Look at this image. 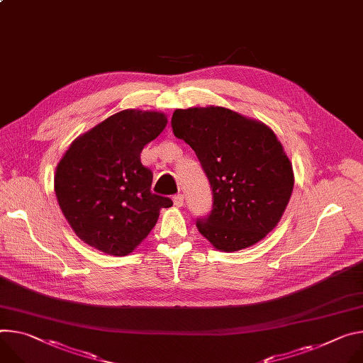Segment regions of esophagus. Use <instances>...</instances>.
Listing matches in <instances>:
<instances>
[{
	"label": "esophagus",
	"instance_id": "1",
	"mask_svg": "<svg viewBox=\"0 0 363 363\" xmlns=\"http://www.w3.org/2000/svg\"><path fill=\"white\" fill-rule=\"evenodd\" d=\"M174 203H175L177 207H182L184 206V195L181 192L174 195Z\"/></svg>",
	"mask_w": 363,
	"mask_h": 363
}]
</instances>
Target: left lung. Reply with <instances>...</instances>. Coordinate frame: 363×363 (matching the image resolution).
<instances>
[{
	"mask_svg": "<svg viewBox=\"0 0 363 363\" xmlns=\"http://www.w3.org/2000/svg\"><path fill=\"white\" fill-rule=\"evenodd\" d=\"M171 125L210 182L213 207L196 218L199 232L224 252L249 247L272 232L294 188L291 162L274 131L223 107L175 110Z\"/></svg>",
	"mask_w": 363,
	"mask_h": 363,
	"instance_id": "obj_1",
	"label": "left lung"
}]
</instances>
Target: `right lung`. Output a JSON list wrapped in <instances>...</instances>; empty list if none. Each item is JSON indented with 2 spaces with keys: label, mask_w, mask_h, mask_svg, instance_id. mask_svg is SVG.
I'll return each instance as SVG.
<instances>
[{
  "label": "right lung",
  "mask_w": 363,
  "mask_h": 363,
  "mask_svg": "<svg viewBox=\"0 0 363 363\" xmlns=\"http://www.w3.org/2000/svg\"><path fill=\"white\" fill-rule=\"evenodd\" d=\"M168 120L162 113L124 110L78 138L56 168L63 216L86 245L125 256L150 233L169 196L150 191L153 174L140 160Z\"/></svg>",
  "instance_id": "1"
}]
</instances>
